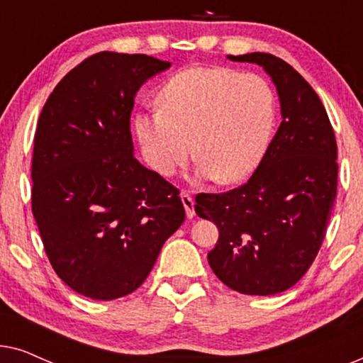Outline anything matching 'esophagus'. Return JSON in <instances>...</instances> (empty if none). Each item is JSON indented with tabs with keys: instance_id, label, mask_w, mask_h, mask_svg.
I'll return each mask as SVG.
<instances>
[{
	"instance_id": "34e87169",
	"label": "esophagus",
	"mask_w": 363,
	"mask_h": 363,
	"mask_svg": "<svg viewBox=\"0 0 363 363\" xmlns=\"http://www.w3.org/2000/svg\"><path fill=\"white\" fill-rule=\"evenodd\" d=\"M182 201H183V206H185L186 216L188 218L195 216V200H193V196L190 195V193L183 191L182 193Z\"/></svg>"
}]
</instances>
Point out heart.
<instances>
[{
    "mask_svg": "<svg viewBox=\"0 0 363 363\" xmlns=\"http://www.w3.org/2000/svg\"><path fill=\"white\" fill-rule=\"evenodd\" d=\"M157 102L160 108L133 117V130L145 162L162 177L185 165L191 142L200 178L238 183L259 167L277 116L276 94L259 74L188 67L163 84Z\"/></svg>",
    "mask_w": 363,
    "mask_h": 363,
    "instance_id": "1",
    "label": "heart"
}]
</instances>
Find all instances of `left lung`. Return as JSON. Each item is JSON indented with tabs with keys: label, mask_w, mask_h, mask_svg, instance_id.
Segmentation results:
<instances>
[{
	"label": "left lung",
	"mask_w": 363,
	"mask_h": 363,
	"mask_svg": "<svg viewBox=\"0 0 363 363\" xmlns=\"http://www.w3.org/2000/svg\"><path fill=\"white\" fill-rule=\"evenodd\" d=\"M269 74L282 122L259 167L241 186L198 193L195 211L218 226L208 262L223 284L250 296L289 289L306 274L322 241L337 195V142L309 82L267 52L228 56Z\"/></svg>",
	"instance_id": "8db88e82"
}]
</instances>
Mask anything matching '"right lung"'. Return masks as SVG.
Listing matches in <instances>:
<instances>
[{
  "instance_id": "1",
  "label": "right lung",
  "mask_w": 363,
  "mask_h": 363,
  "mask_svg": "<svg viewBox=\"0 0 363 363\" xmlns=\"http://www.w3.org/2000/svg\"><path fill=\"white\" fill-rule=\"evenodd\" d=\"M170 66L97 52L61 79L39 116L33 215L52 269L91 299L140 287L185 221L178 188L133 157L130 133L138 89Z\"/></svg>"
}]
</instances>
